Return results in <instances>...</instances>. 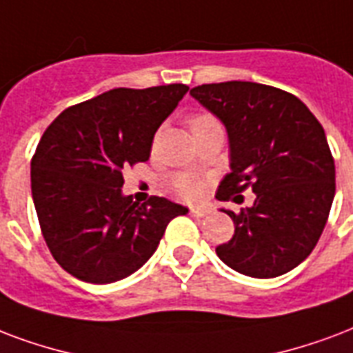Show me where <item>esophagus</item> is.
Wrapping results in <instances>:
<instances>
[{
	"label": "esophagus",
	"mask_w": 353,
	"mask_h": 353,
	"mask_svg": "<svg viewBox=\"0 0 353 353\" xmlns=\"http://www.w3.org/2000/svg\"><path fill=\"white\" fill-rule=\"evenodd\" d=\"M190 214L196 216V219H203V216L209 214V209H203V207H192V209H190Z\"/></svg>",
	"instance_id": "esophagus-1"
}]
</instances>
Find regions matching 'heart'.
I'll use <instances>...</instances> for the list:
<instances>
[{"label": "heart", "mask_w": 353, "mask_h": 353, "mask_svg": "<svg viewBox=\"0 0 353 353\" xmlns=\"http://www.w3.org/2000/svg\"><path fill=\"white\" fill-rule=\"evenodd\" d=\"M211 122H216V120L209 114H192L188 118V128H190V131H194V129ZM172 190L183 200L194 201L203 194V181L196 176H190V174H179V176L172 177Z\"/></svg>", "instance_id": "1"}]
</instances>
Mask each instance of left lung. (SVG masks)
Returning a JSON list of instances; mask_svg holds the SVG:
<instances>
[{
  "label": "left lung",
  "instance_id": "8db88e82",
  "mask_svg": "<svg viewBox=\"0 0 353 353\" xmlns=\"http://www.w3.org/2000/svg\"><path fill=\"white\" fill-rule=\"evenodd\" d=\"M225 125L231 172L216 198L252 188L255 201L228 212L231 241L216 255L250 278H276L296 268L316 246L335 196V163L326 133L303 101L281 88L250 81L190 90Z\"/></svg>",
  "mask_w": 353,
  "mask_h": 353
}]
</instances>
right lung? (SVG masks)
I'll return each instance as SVG.
<instances>
[{"mask_svg": "<svg viewBox=\"0 0 353 353\" xmlns=\"http://www.w3.org/2000/svg\"><path fill=\"white\" fill-rule=\"evenodd\" d=\"M181 83L112 88L68 107L31 159V192L53 259L87 283L137 272L157 250L172 219L187 207L122 194V170L150 159L153 134L187 94Z\"/></svg>", "mask_w": 353, "mask_h": 353, "instance_id": "obj_1", "label": "right lung"}]
</instances>
